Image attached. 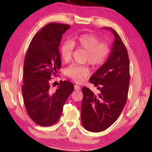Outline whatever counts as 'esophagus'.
<instances>
[{
    "label": "esophagus",
    "instance_id": "esophagus-1",
    "mask_svg": "<svg viewBox=\"0 0 152 152\" xmlns=\"http://www.w3.org/2000/svg\"><path fill=\"white\" fill-rule=\"evenodd\" d=\"M74 89H75L76 91H79V90H80V86L78 85H75L74 86Z\"/></svg>",
    "mask_w": 152,
    "mask_h": 152
}]
</instances>
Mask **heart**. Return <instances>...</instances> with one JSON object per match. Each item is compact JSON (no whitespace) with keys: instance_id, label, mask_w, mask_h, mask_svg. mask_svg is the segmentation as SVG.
<instances>
[{"instance_id":"b5f03b06","label":"heart","mask_w":152,"mask_h":152,"mask_svg":"<svg viewBox=\"0 0 152 152\" xmlns=\"http://www.w3.org/2000/svg\"><path fill=\"white\" fill-rule=\"evenodd\" d=\"M73 46L85 52L84 61L89 63L94 68L102 65L110 53L109 43L104 41H100L96 35L92 33H86L74 38L70 42L62 43L60 51L64 61L71 60ZM65 73L73 80L81 83L89 76L90 70L88 66L73 64L66 69Z\"/></svg>"}]
</instances>
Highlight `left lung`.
Returning <instances> with one entry per match:
<instances>
[{"label":"left lung","mask_w":152,"mask_h":152,"mask_svg":"<svg viewBox=\"0 0 152 152\" xmlns=\"http://www.w3.org/2000/svg\"><path fill=\"white\" fill-rule=\"evenodd\" d=\"M115 36L107 60L89 80L100 91L99 95L86 87L82 88L81 121L91 132H101L116 121L127 100L129 85V60L127 48L119 34L110 27Z\"/></svg>","instance_id":"left-lung-1"}]
</instances>
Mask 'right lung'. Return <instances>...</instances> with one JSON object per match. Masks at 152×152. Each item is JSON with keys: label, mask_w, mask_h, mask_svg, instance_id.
<instances>
[{"label": "right lung", "mask_w": 152, "mask_h": 152, "mask_svg": "<svg viewBox=\"0 0 152 152\" xmlns=\"http://www.w3.org/2000/svg\"><path fill=\"white\" fill-rule=\"evenodd\" d=\"M69 25L50 23L33 37L24 60L22 93L25 109L36 124L48 127L60 119L63 107L73 92L74 84L61 81L55 92L50 80L61 66L59 51L62 35Z\"/></svg>", "instance_id": "obj_1"}]
</instances>
